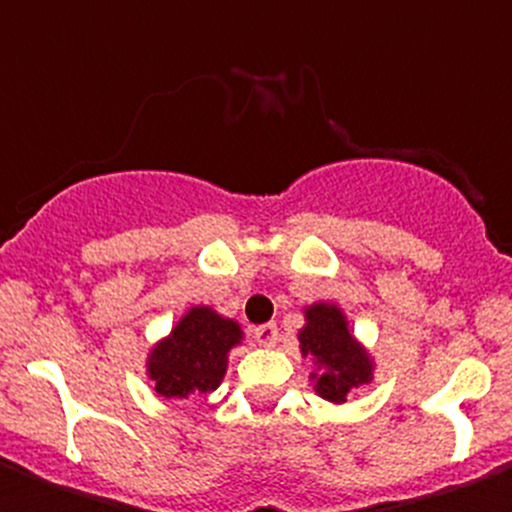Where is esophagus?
Instances as JSON below:
<instances>
[{"instance_id": "1", "label": "esophagus", "mask_w": 512, "mask_h": 512, "mask_svg": "<svg viewBox=\"0 0 512 512\" xmlns=\"http://www.w3.org/2000/svg\"><path fill=\"white\" fill-rule=\"evenodd\" d=\"M253 338H256V343L264 348H271L274 343L279 341V328L274 323H264L259 325V328H253Z\"/></svg>"}]
</instances>
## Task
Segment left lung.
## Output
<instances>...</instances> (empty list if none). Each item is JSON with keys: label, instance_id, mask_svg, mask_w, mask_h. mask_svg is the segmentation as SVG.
I'll return each instance as SVG.
<instances>
[{"label": "left lung", "instance_id": "1", "mask_svg": "<svg viewBox=\"0 0 512 512\" xmlns=\"http://www.w3.org/2000/svg\"><path fill=\"white\" fill-rule=\"evenodd\" d=\"M302 356H310V379L323 400L343 405L354 390L374 379V359L354 338L343 310L333 302L305 307V325L297 333Z\"/></svg>", "mask_w": 512, "mask_h": 512}]
</instances>
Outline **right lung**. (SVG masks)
Masks as SVG:
<instances>
[{"mask_svg":"<svg viewBox=\"0 0 512 512\" xmlns=\"http://www.w3.org/2000/svg\"><path fill=\"white\" fill-rule=\"evenodd\" d=\"M241 341L243 330L235 320L207 305H194L151 348L146 372L164 400L210 395L228 372L230 348Z\"/></svg>","mask_w":512,"mask_h":512,"instance_id":"1","label":"right lung"}]
</instances>
